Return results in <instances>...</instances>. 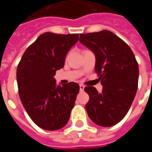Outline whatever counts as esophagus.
I'll return each instance as SVG.
<instances>
[{"label": "esophagus", "mask_w": 152, "mask_h": 152, "mask_svg": "<svg viewBox=\"0 0 152 152\" xmlns=\"http://www.w3.org/2000/svg\"><path fill=\"white\" fill-rule=\"evenodd\" d=\"M84 89H85V86H83V85H80V91H84Z\"/></svg>", "instance_id": "obj_1"}]
</instances>
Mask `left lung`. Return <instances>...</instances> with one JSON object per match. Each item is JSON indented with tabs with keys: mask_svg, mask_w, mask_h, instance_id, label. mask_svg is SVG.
I'll return each mask as SVG.
<instances>
[{
	"mask_svg": "<svg viewBox=\"0 0 152 152\" xmlns=\"http://www.w3.org/2000/svg\"><path fill=\"white\" fill-rule=\"evenodd\" d=\"M80 36V43L95 55V72L102 86V93L93 86L85 88L89 96L86 111L96 124L113 126L127 114L137 93V60L130 47L108 30Z\"/></svg>",
	"mask_w": 152,
	"mask_h": 152,
	"instance_id": "left-lung-1",
	"label": "left lung"
}]
</instances>
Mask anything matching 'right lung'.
<instances>
[{"instance_id": "right-lung-1", "label": "right lung", "mask_w": 152, "mask_h": 152, "mask_svg": "<svg viewBox=\"0 0 152 152\" xmlns=\"http://www.w3.org/2000/svg\"><path fill=\"white\" fill-rule=\"evenodd\" d=\"M79 34H41L23 53L17 68L18 94L26 112L37 126L58 130L68 122L79 85L57 86L53 76L63 68Z\"/></svg>"}]
</instances>
